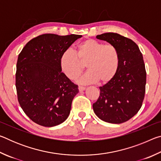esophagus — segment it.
Masks as SVG:
<instances>
[{"instance_id": "obj_1", "label": "esophagus", "mask_w": 161, "mask_h": 161, "mask_svg": "<svg viewBox=\"0 0 161 161\" xmlns=\"http://www.w3.org/2000/svg\"><path fill=\"white\" fill-rule=\"evenodd\" d=\"M78 89H79V91H80V92H82L84 90H85L86 88L84 86H79Z\"/></svg>"}]
</instances>
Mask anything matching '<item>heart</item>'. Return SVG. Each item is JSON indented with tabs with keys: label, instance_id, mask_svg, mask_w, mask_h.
I'll use <instances>...</instances> for the list:
<instances>
[{
	"label": "heart",
	"instance_id": "1",
	"mask_svg": "<svg viewBox=\"0 0 161 161\" xmlns=\"http://www.w3.org/2000/svg\"><path fill=\"white\" fill-rule=\"evenodd\" d=\"M62 72L74 80L79 77L84 69L88 72L81 79V83L99 81L105 84L115 77L120 65V53L115 45H104L93 39H86L76 47V53L67 50L60 57Z\"/></svg>",
	"mask_w": 161,
	"mask_h": 161
}]
</instances>
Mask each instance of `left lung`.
I'll list each match as a JSON object with an SVG mask.
<instances>
[{
	"label": "left lung",
	"instance_id": "left-lung-1",
	"mask_svg": "<svg viewBox=\"0 0 161 161\" xmlns=\"http://www.w3.org/2000/svg\"><path fill=\"white\" fill-rule=\"evenodd\" d=\"M97 38L116 46L120 65L113 80L99 87L93 109L103 121L124 123L138 113L145 97L146 72L142 53L133 40L118 33L106 32Z\"/></svg>",
	"mask_w": 161,
	"mask_h": 161
}]
</instances>
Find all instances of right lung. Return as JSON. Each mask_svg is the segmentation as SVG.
Masks as SVG:
<instances>
[{"mask_svg": "<svg viewBox=\"0 0 161 161\" xmlns=\"http://www.w3.org/2000/svg\"><path fill=\"white\" fill-rule=\"evenodd\" d=\"M80 37L75 34L40 35L19 54L15 73L18 102L26 115L40 126H57L69 115L78 86L62 72L59 60L62 53Z\"/></svg>", "mask_w": 161, "mask_h": 161, "instance_id": "add662e5", "label": "right lung"}]
</instances>
